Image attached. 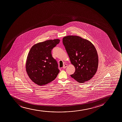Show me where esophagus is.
Wrapping results in <instances>:
<instances>
[{
    "label": "esophagus",
    "mask_w": 122,
    "mask_h": 122,
    "mask_svg": "<svg viewBox=\"0 0 122 122\" xmlns=\"http://www.w3.org/2000/svg\"><path fill=\"white\" fill-rule=\"evenodd\" d=\"M67 64H65L64 65V66H63V69H65L66 68V67H67Z\"/></svg>",
    "instance_id": "1"
}]
</instances>
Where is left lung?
Masks as SVG:
<instances>
[{"mask_svg":"<svg viewBox=\"0 0 122 122\" xmlns=\"http://www.w3.org/2000/svg\"><path fill=\"white\" fill-rule=\"evenodd\" d=\"M62 42L75 67V72L71 76L80 83L89 81L96 73L98 66V56L94 45L77 36H65Z\"/></svg>","mask_w":122,"mask_h":122,"instance_id":"obj_1","label":"left lung"}]
</instances>
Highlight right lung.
<instances>
[{"instance_id":"right-lung-1","label":"right lung","mask_w":122,"mask_h":122,"mask_svg":"<svg viewBox=\"0 0 122 122\" xmlns=\"http://www.w3.org/2000/svg\"><path fill=\"white\" fill-rule=\"evenodd\" d=\"M60 40H47L35 44L27 56L26 70L32 81L39 86L45 85L56 78L60 72L51 50Z\"/></svg>"}]
</instances>
